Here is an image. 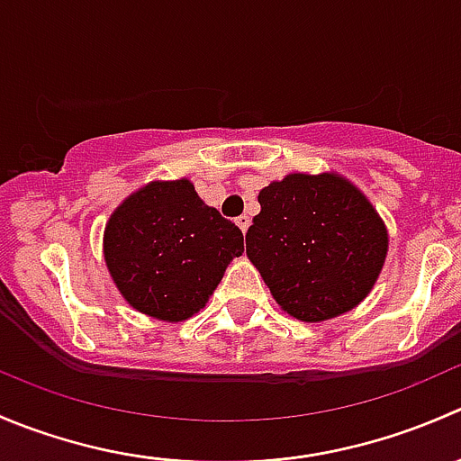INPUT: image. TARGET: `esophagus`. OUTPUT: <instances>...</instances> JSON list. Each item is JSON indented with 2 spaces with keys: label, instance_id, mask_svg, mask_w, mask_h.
I'll return each instance as SVG.
<instances>
[{
  "label": "esophagus",
  "instance_id": "34e87169",
  "mask_svg": "<svg viewBox=\"0 0 461 461\" xmlns=\"http://www.w3.org/2000/svg\"><path fill=\"white\" fill-rule=\"evenodd\" d=\"M249 222H252V221H249V216H245V213H243V216H239V218H236V225L240 227V231H243V234H245V231H248Z\"/></svg>",
  "mask_w": 461,
  "mask_h": 461
}]
</instances>
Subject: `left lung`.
Returning a JSON list of instances; mask_svg holds the SVG:
<instances>
[{"label": "left lung", "mask_w": 461, "mask_h": 461, "mask_svg": "<svg viewBox=\"0 0 461 461\" xmlns=\"http://www.w3.org/2000/svg\"><path fill=\"white\" fill-rule=\"evenodd\" d=\"M258 203L248 257L287 314L317 323L368 296L388 231L355 185L339 174H290L260 189Z\"/></svg>", "instance_id": "8db88e82"}]
</instances>
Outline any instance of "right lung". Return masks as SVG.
<instances>
[{
	"instance_id": "add662e5",
	"label": "right lung",
	"mask_w": 461,
	"mask_h": 461,
	"mask_svg": "<svg viewBox=\"0 0 461 461\" xmlns=\"http://www.w3.org/2000/svg\"><path fill=\"white\" fill-rule=\"evenodd\" d=\"M240 254L243 231L185 178L138 189L104 230V260L120 294L138 312L169 323L204 308Z\"/></svg>"
}]
</instances>
